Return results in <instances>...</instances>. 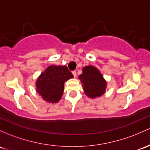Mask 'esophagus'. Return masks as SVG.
<instances>
[{
	"mask_svg": "<svg viewBox=\"0 0 150 150\" xmlns=\"http://www.w3.org/2000/svg\"><path fill=\"white\" fill-rule=\"evenodd\" d=\"M72 75H73V76L75 78V77H76V75H77V72H76V71H75V70H74V71L72 72Z\"/></svg>",
	"mask_w": 150,
	"mask_h": 150,
	"instance_id": "obj_1",
	"label": "esophagus"
}]
</instances>
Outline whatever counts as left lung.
Returning <instances> with one entry per match:
<instances>
[{
	"label": "left lung",
	"instance_id": "1",
	"mask_svg": "<svg viewBox=\"0 0 150 150\" xmlns=\"http://www.w3.org/2000/svg\"><path fill=\"white\" fill-rule=\"evenodd\" d=\"M83 83L85 93L91 98L103 95L106 88V82L96 67L86 66L83 69V73L79 76Z\"/></svg>",
	"mask_w": 150,
	"mask_h": 150
}]
</instances>
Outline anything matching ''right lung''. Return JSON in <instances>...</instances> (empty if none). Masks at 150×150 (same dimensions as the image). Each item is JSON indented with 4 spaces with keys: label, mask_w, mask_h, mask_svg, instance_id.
<instances>
[{
    "label": "right lung",
    "mask_w": 150,
    "mask_h": 150,
    "mask_svg": "<svg viewBox=\"0 0 150 150\" xmlns=\"http://www.w3.org/2000/svg\"><path fill=\"white\" fill-rule=\"evenodd\" d=\"M73 78L72 72L66 66H49L41 73L37 82V91L45 101L57 103L64 91V83Z\"/></svg>",
    "instance_id": "right-lung-1"
}]
</instances>
